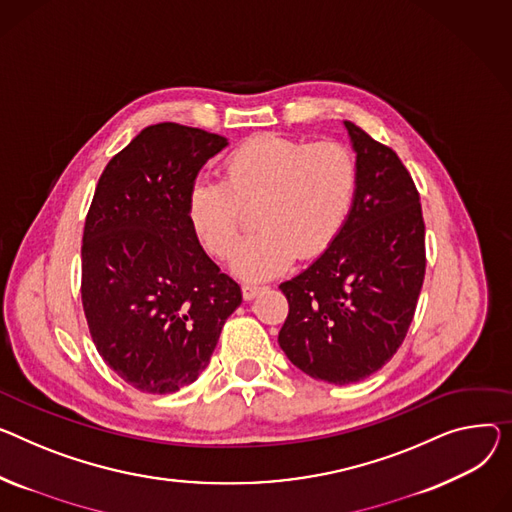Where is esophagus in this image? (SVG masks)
<instances>
[{"mask_svg": "<svg viewBox=\"0 0 512 512\" xmlns=\"http://www.w3.org/2000/svg\"><path fill=\"white\" fill-rule=\"evenodd\" d=\"M261 290H263L261 286H255V284H245V286H243V298H245V300H253V298H255L259 292H261Z\"/></svg>", "mask_w": 512, "mask_h": 512, "instance_id": "34e87169", "label": "esophagus"}]
</instances>
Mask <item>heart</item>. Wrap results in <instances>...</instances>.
Masks as SVG:
<instances>
[{"mask_svg": "<svg viewBox=\"0 0 512 512\" xmlns=\"http://www.w3.org/2000/svg\"><path fill=\"white\" fill-rule=\"evenodd\" d=\"M356 187L358 166L346 146L263 133L226 156L224 181H193L187 216L203 249L224 261L238 245L245 210L257 206V232L238 249L234 271L261 282L282 274L294 255L327 251L350 218Z\"/></svg>", "mask_w": 512, "mask_h": 512, "instance_id": "1", "label": "heart"}]
</instances>
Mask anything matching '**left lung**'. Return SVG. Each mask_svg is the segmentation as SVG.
<instances>
[{"instance_id": "obj_1", "label": "left lung", "mask_w": 512, "mask_h": 512, "mask_svg": "<svg viewBox=\"0 0 512 512\" xmlns=\"http://www.w3.org/2000/svg\"><path fill=\"white\" fill-rule=\"evenodd\" d=\"M358 187L327 251L280 284L288 317L278 342L309 377L350 385L383 368L412 325L426 274L420 193L399 156L346 121Z\"/></svg>"}]
</instances>
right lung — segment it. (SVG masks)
I'll list each match as a JSON object with an SVG mask.
<instances>
[{
	"instance_id": "1",
	"label": "right lung",
	"mask_w": 512,
	"mask_h": 512,
	"mask_svg": "<svg viewBox=\"0 0 512 512\" xmlns=\"http://www.w3.org/2000/svg\"><path fill=\"white\" fill-rule=\"evenodd\" d=\"M226 144L197 127L150 125L102 170L86 214L80 292L92 342L142 393L193 383L243 302L187 216L199 168Z\"/></svg>"
}]
</instances>
